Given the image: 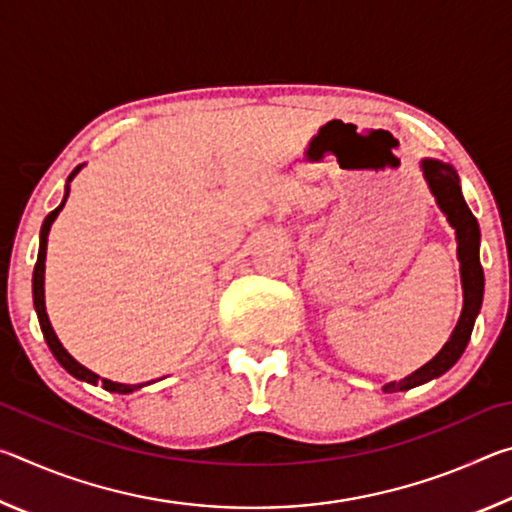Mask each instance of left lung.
<instances>
[{"label":"left lung","mask_w":512,"mask_h":512,"mask_svg":"<svg viewBox=\"0 0 512 512\" xmlns=\"http://www.w3.org/2000/svg\"><path fill=\"white\" fill-rule=\"evenodd\" d=\"M420 169L424 180H427L431 196L436 198V205L440 207V212L447 216L449 225H452L456 232V255L458 264H461L463 309L452 336H449V341L443 345V350H440L431 361L424 363L422 368L411 372L409 377H404L400 381H388V384H384V393L409 391V388L427 384V381L445 375V372L461 359L467 343H470L474 320L479 316L483 302V268L479 259L481 230L479 223L474 219V214L470 212V207L465 203L458 173L452 164L433 158H422Z\"/></svg>","instance_id":"8db88e82"}]
</instances>
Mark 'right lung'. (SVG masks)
<instances>
[{"instance_id": "add662e5", "label": "right lung", "mask_w": 512, "mask_h": 512, "mask_svg": "<svg viewBox=\"0 0 512 512\" xmlns=\"http://www.w3.org/2000/svg\"><path fill=\"white\" fill-rule=\"evenodd\" d=\"M83 167H85V164H79V167H76L72 173H69L67 185H65V196H63V201H60V205L56 207V210H54V212H49V214H47V219L42 221V228H40V248H38V262H36V268H33V307H36L38 323H40L42 334H45V341H47V345H49L51 354H54L56 361H58L60 366H63L67 372H69V375L76 377V379H81V381H88V384H92V386L101 384L103 388H106L108 393L128 395V393L140 391V388L153 384V381H144V384H119V381L103 379V377H99V375H97V372H92L90 368H85L83 363L76 361V359L72 357V354H69V352L63 348V343L58 341V336H56V332H54V327H51V323H49L47 307H45V259H47V237H49L51 225H54V221H56V216L60 214V210H63L65 203H67V196H69V183H72L76 173H79Z\"/></svg>"}]
</instances>
